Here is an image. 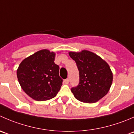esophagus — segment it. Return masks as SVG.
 <instances>
[{
    "instance_id": "1",
    "label": "esophagus",
    "mask_w": 134,
    "mask_h": 134,
    "mask_svg": "<svg viewBox=\"0 0 134 134\" xmlns=\"http://www.w3.org/2000/svg\"><path fill=\"white\" fill-rule=\"evenodd\" d=\"M69 82V78H67V79H65L64 80V83H65V84H68Z\"/></svg>"
}]
</instances>
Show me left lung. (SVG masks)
<instances>
[{
  "label": "left lung",
  "instance_id": "obj_1",
  "mask_svg": "<svg viewBox=\"0 0 134 134\" xmlns=\"http://www.w3.org/2000/svg\"><path fill=\"white\" fill-rule=\"evenodd\" d=\"M79 71V83L71 88L77 100L94 103L104 97L110 89L113 74L109 65L100 57L88 51L70 52Z\"/></svg>",
  "mask_w": 134,
  "mask_h": 134
}]
</instances>
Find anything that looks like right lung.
Listing matches in <instances>:
<instances>
[{"label":"right lung","instance_id":"add662e5","mask_svg":"<svg viewBox=\"0 0 134 134\" xmlns=\"http://www.w3.org/2000/svg\"><path fill=\"white\" fill-rule=\"evenodd\" d=\"M54 59V52L44 49L25 58L19 66V82L23 91L36 100L54 98L62 87L63 80Z\"/></svg>","mask_w":134,"mask_h":134}]
</instances>
